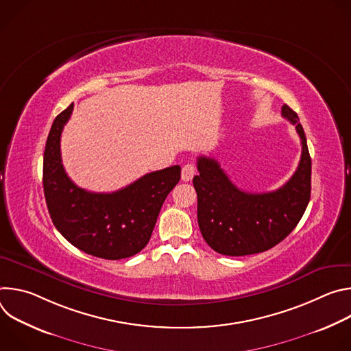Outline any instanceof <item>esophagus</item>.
I'll use <instances>...</instances> for the list:
<instances>
[{"label":"esophagus","mask_w":351,"mask_h":351,"mask_svg":"<svg viewBox=\"0 0 351 351\" xmlns=\"http://www.w3.org/2000/svg\"><path fill=\"white\" fill-rule=\"evenodd\" d=\"M197 169H195V165L194 164H186L183 168H182V180L183 182H189L193 179V176L195 175Z\"/></svg>","instance_id":"esophagus-1"}]
</instances>
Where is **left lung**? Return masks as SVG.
Instances as JSON below:
<instances>
[{
  "label": "left lung",
  "mask_w": 351,
  "mask_h": 351,
  "mask_svg": "<svg viewBox=\"0 0 351 351\" xmlns=\"http://www.w3.org/2000/svg\"><path fill=\"white\" fill-rule=\"evenodd\" d=\"M282 117L295 126L302 158L293 176L278 190L248 193L236 187L210 157H198L197 219L207 244L217 253L241 257L267 252L280 243L302 219L311 195V157L297 114L282 107Z\"/></svg>",
  "instance_id": "obj_1"
}]
</instances>
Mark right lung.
<instances>
[{"instance_id": "add662e5", "label": "right lung", "mask_w": 351, "mask_h": 351, "mask_svg": "<svg viewBox=\"0 0 351 351\" xmlns=\"http://www.w3.org/2000/svg\"><path fill=\"white\" fill-rule=\"evenodd\" d=\"M72 111L73 104L54 119L45 143L43 186L49 217L71 244L90 256L132 257L152 237L165 198L180 179V167L147 173L114 193L77 187L61 160V133Z\"/></svg>"}]
</instances>
